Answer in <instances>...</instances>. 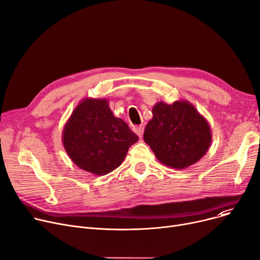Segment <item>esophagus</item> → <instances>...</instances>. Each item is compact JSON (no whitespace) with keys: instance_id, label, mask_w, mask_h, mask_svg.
<instances>
[{"instance_id":"esophagus-1","label":"esophagus","mask_w":260,"mask_h":260,"mask_svg":"<svg viewBox=\"0 0 260 260\" xmlns=\"http://www.w3.org/2000/svg\"><path fill=\"white\" fill-rule=\"evenodd\" d=\"M134 131H135V133L137 134L139 137L141 138L142 136H143V132H144V126L143 125H139V126H135L134 127Z\"/></svg>"}]
</instances>
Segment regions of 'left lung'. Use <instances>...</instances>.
Returning <instances> with one entry per match:
<instances>
[{
	"mask_svg": "<svg viewBox=\"0 0 260 260\" xmlns=\"http://www.w3.org/2000/svg\"><path fill=\"white\" fill-rule=\"evenodd\" d=\"M145 126L143 139L167 167L183 170L198 162L210 148L212 132L207 119L186 100L158 102Z\"/></svg>",
	"mask_w": 260,
	"mask_h": 260,
	"instance_id": "left-lung-1",
	"label": "left lung"
}]
</instances>
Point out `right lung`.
Segmentation results:
<instances>
[{
    "label": "right lung",
    "instance_id": "add662e5",
    "mask_svg": "<svg viewBox=\"0 0 260 260\" xmlns=\"http://www.w3.org/2000/svg\"><path fill=\"white\" fill-rule=\"evenodd\" d=\"M138 136L114 116L106 99L82 100L63 128L62 141L77 167L93 175L113 172L126 157Z\"/></svg>",
    "mask_w": 260,
    "mask_h": 260
}]
</instances>
